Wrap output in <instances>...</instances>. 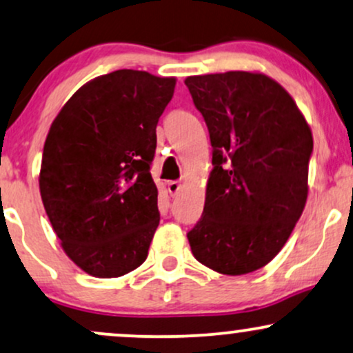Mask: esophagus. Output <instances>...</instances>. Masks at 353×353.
<instances>
[{
	"label": "esophagus",
	"instance_id": "1",
	"mask_svg": "<svg viewBox=\"0 0 353 353\" xmlns=\"http://www.w3.org/2000/svg\"><path fill=\"white\" fill-rule=\"evenodd\" d=\"M179 190H181V182L179 181H169L168 182V192L172 195H177L179 194Z\"/></svg>",
	"mask_w": 353,
	"mask_h": 353
}]
</instances>
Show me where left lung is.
<instances>
[{"label": "left lung", "instance_id": "obj_1", "mask_svg": "<svg viewBox=\"0 0 353 353\" xmlns=\"http://www.w3.org/2000/svg\"><path fill=\"white\" fill-rule=\"evenodd\" d=\"M185 85L214 148L190 250L217 273H252L281 252L303 214L311 128L290 93L263 74L194 75Z\"/></svg>", "mask_w": 353, "mask_h": 353}]
</instances>
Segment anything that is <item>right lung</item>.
Masks as SVG:
<instances>
[{"label":"right lung","mask_w":353,"mask_h":353,"mask_svg":"<svg viewBox=\"0 0 353 353\" xmlns=\"http://www.w3.org/2000/svg\"><path fill=\"white\" fill-rule=\"evenodd\" d=\"M176 79L114 70L80 87L46 138L39 189L63 252L95 278L143 265L159 225L156 126Z\"/></svg>","instance_id":"obj_1"}]
</instances>
